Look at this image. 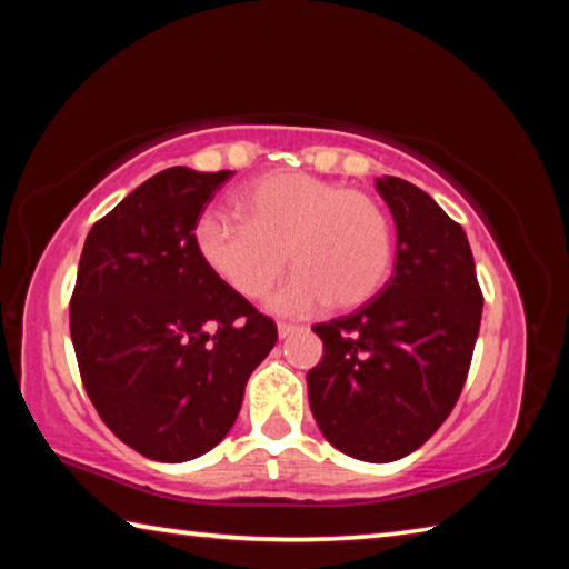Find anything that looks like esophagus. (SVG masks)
<instances>
[{
  "label": "esophagus",
  "instance_id": "1",
  "mask_svg": "<svg viewBox=\"0 0 569 569\" xmlns=\"http://www.w3.org/2000/svg\"><path fill=\"white\" fill-rule=\"evenodd\" d=\"M298 331H303V326L286 323V321L278 323V336H281V339H286V336H291V333H298Z\"/></svg>",
  "mask_w": 569,
  "mask_h": 569
}]
</instances>
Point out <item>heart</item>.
Masks as SVG:
<instances>
[{
    "label": "heart",
    "instance_id": "heart-1",
    "mask_svg": "<svg viewBox=\"0 0 569 569\" xmlns=\"http://www.w3.org/2000/svg\"><path fill=\"white\" fill-rule=\"evenodd\" d=\"M236 206L243 220L220 213L198 220L196 250L238 296L263 298L288 261L298 273L271 298L273 311L286 316L313 313L329 301L361 306L387 281L391 223L369 192L308 172H271L240 190Z\"/></svg>",
    "mask_w": 569,
    "mask_h": 569
}]
</instances>
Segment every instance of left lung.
<instances>
[{"instance_id":"obj_1","label":"left lung","mask_w":569,"mask_h":569,"mask_svg":"<svg viewBox=\"0 0 569 569\" xmlns=\"http://www.w3.org/2000/svg\"><path fill=\"white\" fill-rule=\"evenodd\" d=\"M377 188L397 223L393 273L369 303L313 326L323 359L306 381L323 437L383 465L419 449L455 409L485 296L465 228L407 180Z\"/></svg>"}]
</instances>
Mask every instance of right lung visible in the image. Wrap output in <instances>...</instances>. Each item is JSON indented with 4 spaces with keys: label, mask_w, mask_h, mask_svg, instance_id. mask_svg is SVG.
Wrapping results in <instances>:
<instances>
[{
    "label": "right lung",
    "mask_w": 569,
    "mask_h": 569,
    "mask_svg": "<svg viewBox=\"0 0 569 569\" xmlns=\"http://www.w3.org/2000/svg\"><path fill=\"white\" fill-rule=\"evenodd\" d=\"M233 172L168 168L84 240L70 333L84 391L124 445L188 461L223 439L276 321L208 271L196 226Z\"/></svg>",
    "instance_id": "right-lung-1"
}]
</instances>
